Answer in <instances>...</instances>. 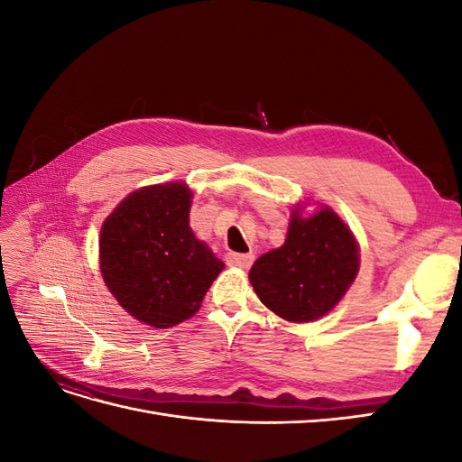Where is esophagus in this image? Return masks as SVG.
<instances>
[{
	"mask_svg": "<svg viewBox=\"0 0 462 462\" xmlns=\"http://www.w3.org/2000/svg\"><path fill=\"white\" fill-rule=\"evenodd\" d=\"M227 263L233 265V268H241V270H248L250 265H253L254 262V256L253 254H236V253H229L226 256Z\"/></svg>",
	"mask_w": 462,
	"mask_h": 462,
	"instance_id": "1",
	"label": "esophagus"
}]
</instances>
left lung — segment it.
<instances>
[{
  "label": "left lung",
  "instance_id": "1",
  "mask_svg": "<svg viewBox=\"0 0 462 462\" xmlns=\"http://www.w3.org/2000/svg\"><path fill=\"white\" fill-rule=\"evenodd\" d=\"M358 272L353 233L329 208L310 217L292 214L285 245L260 256L248 277L258 299L289 321L328 314Z\"/></svg>",
  "mask_w": 462,
  "mask_h": 462
}]
</instances>
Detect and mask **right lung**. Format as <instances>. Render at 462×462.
<instances>
[{
	"instance_id": "obj_1",
	"label": "right lung",
	"mask_w": 462,
	"mask_h": 462,
	"mask_svg": "<svg viewBox=\"0 0 462 462\" xmlns=\"http://www.w3.org/2000/svg\"><path fill=\"white\" fill-rule=\"evenodd\" d=\"M183 183L129 194L100 235V268L111 295L136 319L171 328L200 309L223 262L189 227Z\"/></svg>"
}]
</instances>
